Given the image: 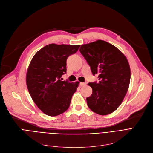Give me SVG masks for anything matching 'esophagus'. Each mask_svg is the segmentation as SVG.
<instances>
[{"mask_svg":"<svg viewBox=\"0 0 153 153\" xmlns=\"http://www.w3.org/2000/svg\"><path fill=\"white\" fill-rule=\"evenodd\" d=\"M86 83H79V85H80L81 86H85Z\"/></svg>","mask_w":153,"mask_h":153,"instance_id":"esophagus-1","label":"esophagus"}]
</instances>
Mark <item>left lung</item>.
Listing matches in <instances>:
<instances>
[{
  "label": "left lung",
  "mask_w": 153,
  "mask_h": 153,
  "mask_svg": "<svg viewBox=\"0 0 153 153\" xmlns=\"http://www.w3.org/2000/svg\"><path fill=\"white\" fill-rule=\"evenodd\" d=\"M79 52L100 80L88 83L93 92L86 98L87 105L100 115L113 113L121 104L129 88L131 71L127 59L118 48L101 40L82 45Z\"/></svg>",
  "instance_id": "left-lung-1"
}]
</instances>
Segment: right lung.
<instances>
[{"label":"right lung","instance_id":"obj_1","mask_svg":"<svg viewBox=\"0 0 153 153\" xmlns=\"http://www.w3.org/2000/svg\"><path fill=\"white\" fill-rule=\"evenodd\" d=\"M80 45L49 44L35 53L29 65L26 82L34 103L47 115H59L69 108L79 82L62 81L67 59Z\"/></svg>","mask_w":153,"mask_h":153}]
</instances>
